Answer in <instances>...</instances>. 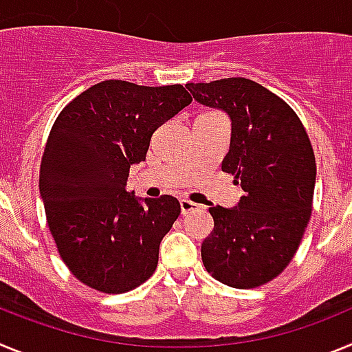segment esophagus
<instances>
[{"label": "esophagus", "instance_id": "1", "mask_svg": "<svg viewBox=\"0 0 352 352\" xmlns=\"http://www.w3.org/2000/svg\"><path fill=\"white\" fill-rule=\"evenodd\" d=\"M179 206H182V213L183 214L192 213V211L199 210V204L192 203V201H188V199H182V201H179Z\"/></svg>", "mask_w": 352, "mask_h": 352}]
</instances>
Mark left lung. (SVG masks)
I'll return each mask as SVG.
<instances>
[{"label": "left lung", "instance_id": "obj_1", "mask_svg": "<svg viewBox=\"0 0 352 352\" xmlns=\"http://www.w3.org/2000/svg\"><path fill=\"white\" fill-rule=\"evenodd\" d=\"M186 88L199 104L231 118L222 170L245 192L238 206L210 208L214 227L201 247L204 268L231 287H259L291 263L310 220L312 144L296 113L254 80L231 77Z\"/></svg>", "mask_w": 352, "mask_h": 352}]
</instances>
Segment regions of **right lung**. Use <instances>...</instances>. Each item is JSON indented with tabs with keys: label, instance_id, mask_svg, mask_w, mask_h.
<instances>
[{
	"label": "right lung",
	"instance_id": "1",
	"mask_svg": "<svg viewBox=\"0 0 352 352\" xmlns=\"http://www.w3.org/2000/svg\"><path fill=\"white\" fill-rule=\"evenodd\" d=\"M192 102L182 84L102 80L56 118L40 164V195L61 259L82 284L118 294L158 264L178 199L126 192L130 166L146 160L155 130Z\"/></svg>",
	"mask_w": 352,
	"mask_h": 352
}]
</instances>
